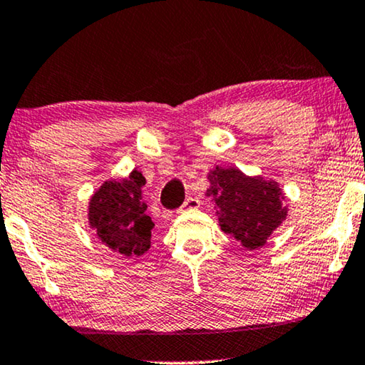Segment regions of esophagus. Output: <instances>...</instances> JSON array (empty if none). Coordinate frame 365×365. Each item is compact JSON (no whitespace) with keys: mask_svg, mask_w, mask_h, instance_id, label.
<instances>
[{"mask_svg":"<svg viewBox=\"0 0 365 365\" xmlns=\"http://www.w3.org/2000/svg\"><path fill=\"white\" fill-rule=\"evenodd\" d=\"M199 204H201V201H199L197 197H187L181 206V211H186V209H197Z\"/></svg>","mask_w":365,"mask_h":365,"instance_id":"obj_1","label":"esophagus"}]
</instances>
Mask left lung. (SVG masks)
Wrapping results in <instances>:
<instances>
[{
	"mask_svg": "<svg viewBox=\"0 0 365 365\" xmlns=\"http://www.w3.org/2000/svg\"><path fill=\"white\" fill-rule=\"evenodd\" d=\"M206 196L212 199L222 232L249 251L262 247L286 221L289 209L277 181L247 176L237 168L216 166L207 173Z\"/></svg>",
	"mask_w": 365,
	"mask_h": 365,
	"instance_id": "left-lung-1",
	"label": "left lung"
}]
</instances>
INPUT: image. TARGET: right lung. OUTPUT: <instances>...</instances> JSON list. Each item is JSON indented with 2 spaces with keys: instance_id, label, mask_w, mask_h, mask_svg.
Here are the masks:
<instances>
[{
  "instance_id": "obj_1",
  "label": "right lung",
  "mask_w": 365,
  "mask_h": 365,
  "mask_svg": "<svg viewBox=\"0 0 365 365\" xmlns=\"http://www.w3.org/2000/svg\"><path fill=\"white\" fill-rule=\"evenodd\" d=\"M146 178L133 169L128 178L104 181L88 202V224L104 246L124 257L143 256L151 247L153 221L143 201Z\"/></svg>"
}]
</instances>
